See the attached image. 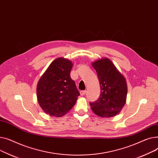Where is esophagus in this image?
<instances>
[{
  "label": "esophagus",
  "mask_w": 158,
  "mask_h": 158,
  "mask_svg": "<svg viewBox=\"0 0 158 158\" xmlns=\"http://www.w3.org/2000/svg\"><path fill=\"white\" fill-rule=\"evenodd\" d=\"M80 93L81 96H84L86 94V91L85 90H82V91H80Z\"/></svg>",
  "instance_id": "34e87169"
}]
</instances>
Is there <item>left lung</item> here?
I'll return each mask as SVG.
<instances>
[{"label": "left lung", "instance_id": "left-lung-1", "mask_svg": "<svg viewBox=\"0 0 158 158\" xmlns=\"http://www.w3.org/2000/svg\"><path fill=\"white\" fill-rule=\"evenodd\" d=\"M96 71L101 87L99 99L90 103V108L101 117H112L124 107L127 98V86L125 77L108 58L92 62Z\"/></svg>", "mask_w": 158, "mask_h": 158}]
</instances>
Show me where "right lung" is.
<instances>
[{"label":"right lung","instance_id":"1","mask_svg":"<svg viewBox=\"0 0 158 158\" xmlns=\"http://www.w3.org/2000/svg\"><path fill=\"white\" fill-rule=\"evenodd\" d=\"M73 62L59 57L54 60L37 85V99L46 114L62 117L75 105L80 93L70 77Z\"/></svg>","mask_w":158,"mask_h":158}]
</instances>
